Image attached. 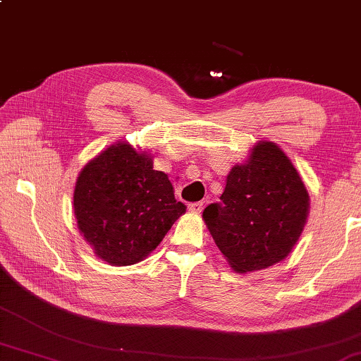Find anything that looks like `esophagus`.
I'll list each match as a JSON object with an SVG mask.
<instances>
[{"label":"esophagus","instance_id":"obj_1","mask_svg":"<svg viewBox=\"0 0 361 361\" xmlns=\"http://www.w3.org/2000/svg\"><path fill=\"white\" fill-rule=\"evenodd\" d=\"M188 209H189V212H191V213H200L202 209H203V203H202V202H194V203H189Z\"/></svg>","mask_w":361,"mask_h":361}]
</instances>
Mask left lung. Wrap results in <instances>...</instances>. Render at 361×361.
<instances>
[{
  "label": "left lung",
  "instance_id": "1",
  "mask_svg": "<svg viewBox=\"0 0 361 361\" xmlns=\"http://www.w3.org/2000/svg\"><path fill=\"white\" fill-rule=\"evenodd\" d=\"M221 200L203 209L202 218L227 264L241 274L284 260L310 214L298 170L270 140H259L249 158L231 169Z\"/></svg>",
  "mask_w": 361,
  "mask_h": 361
}]
</instances>
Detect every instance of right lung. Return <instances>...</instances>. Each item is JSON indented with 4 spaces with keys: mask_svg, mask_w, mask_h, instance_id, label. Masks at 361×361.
<instances>
[{
    "mask_svg": "<svg viewBox=\"0 0 361 361\" xmlns=\"http://www.w3.org/2000/svg\"><path fill=\"white\" fill-rule=\"evenodd\" d=\"M153 156L116 142L85 164L74 189V214L96 257L114 267L147 259L185 214Z\"/></svg>",
    "mask_w": 361,
    "mask_h": 361,
    "instance_id": "right-lung-1",
    "label": "right lung"
}]
</instances>
